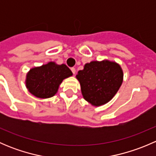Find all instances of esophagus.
<instances>
[{
	"label": "esophagus",
	"instance_id": "34e87169",
	"mask_svg": "<svg viewBox=\"0 0 156 156\" xmlns=\"http://www.w3.org/2000/svg\"><path fill=\"white\" fill-rule=\"evenodd\" d=\"M71 70H72V73H73V75H75V72H76L75 69V68H72V69H71Z\"/></svg>",
	"mask_w": 156,
	"mask_h": 156
}]
</instances>
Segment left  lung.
I'll return each mask as SVG.
<instances>
[{"mask_svg": "<svg viewBox=\"0 0 156 156\" xmlns=\"http://www.w3.org/2000/svg\"><path fill=\"white\" fill-rule=\"evenodd\" d=\"M83 98L92 106H100L114 97L123 82L122 67L114 61L103 59L86 63L78 72Z\"/></svg>", "mask_w": 156, "mask_h": 156, "instance_id": "left-lung-1", "label": "left lung"}]
</instances>
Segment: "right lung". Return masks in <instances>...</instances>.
I'll list each match as a JSON object with an SVG mask.
<instances>
[{
	"label": "right lung",
	"instance_id": "add662e5",
	"mask_svg": "<svg viewBox=\"0 0 156 156\" xmlns=\"http://www.w3.org/2000/svg\"><path fill=\"white\" fill-rule=\"evenodd\" d=\"M72 75V71L65 64L58 65L55 62H49L30 69L26 74L25 82L32 95L47 99L53 97L62 81Z\"/></svg>",
	"mask_w": 156,
	"mask_h": 156
}]
</instances>
